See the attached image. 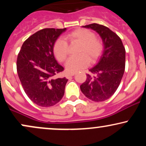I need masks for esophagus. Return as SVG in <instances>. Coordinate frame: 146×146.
<instances>
[{
	"instance_id": "1",
	"label": "esophagus",
	"mask_w": 146,
	"mask_h": 146,
	"mask_svg": "<svg viewBox=\"0 0 146 146\" xmlns=\"http://www.w3.org/2000/svg\"><path fill=\"white\" fill-rule=\"evenodd\" d=\"M75 75V73H66V78H67V79H68V78H71V77H72V76H73V75Z\"/></svg>"
}]
</instances>
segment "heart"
Here are the masks:
<instances>
[{
	"mask_svg": "<svg viewBox=\"0 0 146 146\" xmlns=\"http://www.w3.org/2000/svg\"><path fill=\"white\" fill-rule=\"evenodd\" d=\"M66 40L71 42H77L81 44L78 51L80 55L70 57L65 64L66 70L69 73L82 69L89 62L90 63L96 62L103 50L102 41L95 37L94 33L88 29L79 28L66 35L64 39L58 38L53 44V53L60 62H64L67 58L68 45Z\"/></svg>",
	"mask_w": 146,
	"mask_h": 146,
	"instance_id": "1",
	"label": "heart"
}]
</instances>
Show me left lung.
Wrapping results in <instances>:
<instances>
[{"instance_id":"8db88e82","label":"left lung","mask_w":146,"mask_h":146,"mask_svg":"<svg viewBox=\"0 0 146 146\" xmlns=\"http://www.w3.org/2000/svg\"><path fill=\"white\" fill-rule=\"evenodd\" d=\"M83 27L100 35L104 51L97 64L89 69L90 74H86L80 89L92 101L103 102L109 99L119 86L125 71V50L121 38L107 27L93 23Z\"/></svg>"}]
</instances>
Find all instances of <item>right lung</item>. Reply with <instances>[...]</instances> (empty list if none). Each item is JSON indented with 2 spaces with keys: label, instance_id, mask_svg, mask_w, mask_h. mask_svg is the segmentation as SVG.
<instances>
[{
  "label": "right lung",
  "instance_id": "obj_1",
  "mask_svg": "<svg viewBox=\"0 0 146 146\" xmlns=\"http://www.w3.org/2000/svg\"><path fill=\"white\" fill-rule=\"evenodd\" d=\"M66 30L46 28L37 31L24 42L17 58V72L25 93L42 107L54 106L62 100L68 80L56 78L64 71L57 62L53 46Z\"/></svg>",
  "mask_w": 146,
  "mask_h": 146
}]
</instances>
